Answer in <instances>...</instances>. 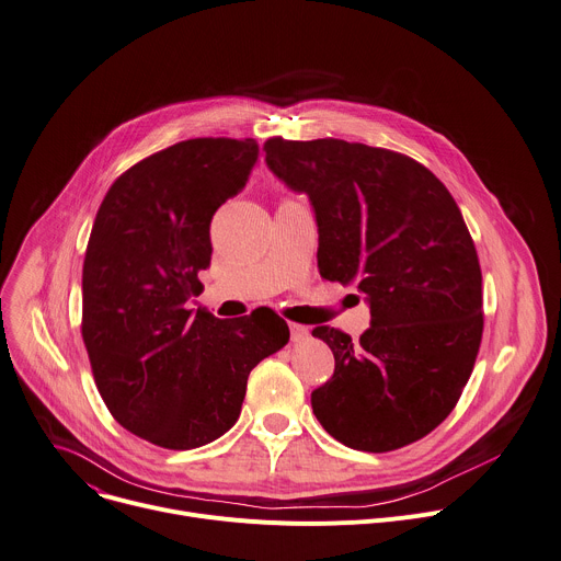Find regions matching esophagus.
<instances>
[{"mask_svg":"<svg viewBox=\"0 0 561 561\" xmlns=\"http://www.w3.org/2000/svg\"><path fill=\"white\" fill-rule=\"evenodd\" d=\"M309 329L307 327H301V324H290V340L293 342H304L309 337Z\"/></svg>","mask_w":561,"mask_h":561,"instance_id":"1","label":"esophagus"}]
</instances>
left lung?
I'll return each mask as SVG.
<instances>
[{"label":"left lung","instance_id":"obj_1","mask_svg":"<svg viewBox=\"0 0 561 561\" xmlns=\"http://www.w3.org/2000/svg\"><path fill=\"white\" fill-rule=\"evenodd\" d=\"M268 170L316 213L318 268L358 284L371 327L360 342L318 327L335 358L311 393L340 443L391 451L438 427L472 374L481 333V266L461 210L421 163L337 138L264 142Z\"/></svg>","mask_w":561,"mask_h":561}]
</instances>
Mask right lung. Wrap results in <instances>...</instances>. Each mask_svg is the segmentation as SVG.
I'll use <instances>...</instances> for the list:
<instances>
[{
  "label": "right lung",
  "instance_id": "add662e5",
  "mask_svg": "<svg viewBox=\"0 0 561 561\" xmlns=\"http://www.w3.org/2000/svg\"><path fill=\"white\" fill-rule=\"evenodd\" d=\"M260 145L190 138L129 168L100 206L82 266V340L112 416L165 449H194L239 419L250 371L290 333L268 311H190L210 266V221Z\"/></svg>",
  "mask_w": 561,
  "mask_h": 561
}]
</instances>
